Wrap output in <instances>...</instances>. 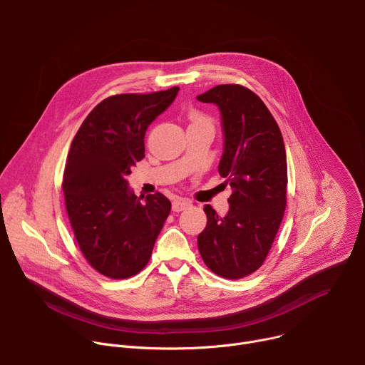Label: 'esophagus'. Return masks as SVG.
I'll use <instances>...</instances> for the list:
<instances>
[{
  "label": "esophagus",
  "instance_id": "1",
  "mask_svg": "<svg viewBox=\"0 0 365 365\" xmlns=\"http://www.w3.org/2000/svg\"><path fill=\"white\" fill-rule=\"evenodd\" d=\"M189 206H190V202H189V200L182 199V197H178V199H175L173 203H172V210H173L175 212H180V211L186 210V207H189Z\"/></svg>",
  "mask_w": 365,
  "mask_h": 365
}]
</instances>
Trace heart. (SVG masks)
I'll return each mask as SVG.
<instances>
[{
	"instance_id": "1",
	"label": "heart",
	"mask_w": 365,
	"mask_h": 365,
	"mask_svg": "<svg viewBox=\"0 0 365 365\" xmlns=\"http://www.w3.org/2000/svg\"><path fill=\"white\" fill-rule=\"evenodd\" d=\"M190 120H192V123H195V121H205L203 117L200 114H197V113H192L190 114Z\"/></svg>"
}]
</instances>
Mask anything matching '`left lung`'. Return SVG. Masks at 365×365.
<instances>
[{"label": "left lung", "instance_id": "left-lung-1", "mask_svg": "<svg viewBox=\"0 0 365 365\" xmlns=\"http://www.w3.org/2000/svg\"><path fill=\"white\" fill-rule=\"evenodd\" d=\"M221 113L224 153L218 172L231 186L230 210L218 217L211 205L197 235L205 264L225 279H241L266 259L286 210L287 162L280 128L254 92L218 85L196 96Z\"/></svg>", "mask_w": 365, "mask_h": 365}]
</instances>
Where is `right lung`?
<instances>
[{
	"instance_id": "right-lung-1",
	"label": "right lung",
	"mask_w": 365,
	"mask_h": 365,
	"mask_svg": "<svg viewBox=\"0 0 365 365\" xmlns=\"http://www.w3.org/2000/svg\"><path fill=\"white\" fill-rule=\"evenodd\" d=\"M178 86L103 99L78 130L63 175L66 211L88 263L110 279L145 267L170 212L163 193L137 197L131 168L144 158L148 125L175 101Z\"/></svg>"
}]
</instances>
